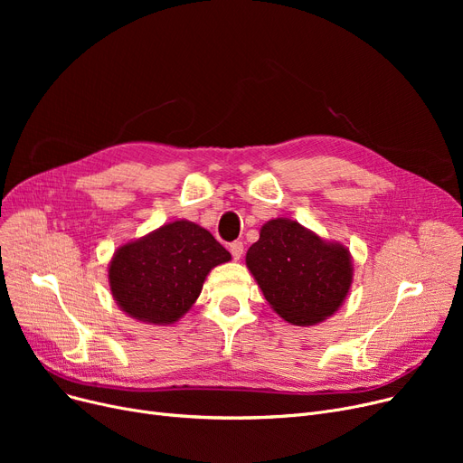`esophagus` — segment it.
<instances>
[{
  "instance_id": "34e87169",
  "label": "esophagus",
  "mask_w": 463,
  "mask_h": 463,
  "mask_svg": "<svg viewBox=\"0 0 463 463\" xmlns=\"http://www.w3.org/2000/svg\"><path fill=\"white\" fill-rule=\"evenodd\" d=\"M229 250H231V255H232V259H234V260H238L241 255H244V244H241L240 240H236V241H231Z\"/></svg>"
}]
</instances>
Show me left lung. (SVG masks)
Listing matches in <instances>:
<instances>
[{"label": "left lung", "instance_id": "obj_1", "mask_svg": "<svg viewBox=\"0 0 463 463\" xmlns=\"http://www.w3.org/2000/svg\"><path fill=\"white\" fill-rule=\"evenodd\" d=\"M246 262L279 317L300 326L330 317L345 300L353 279L344 246L326 244L290 219L266 223Z\"/></svg>", "mask_w": 463, "mask_h": 463}]
</instances>
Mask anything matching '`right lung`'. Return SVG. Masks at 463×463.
<instances>
[{
	"mask_svg": "<svg viewBox=\"0 0 463 463\" xmlns=\"http://www.w3.org/2000/svg\"><path fill=\"white\" fill-rule=\"evenodd\" d=\"M227 260L231 253L206 229L175 222L119 248L109 279L116 302L131 317L170 325L199 298L213 266Z\"/></svg>",
	"mask_w": 463,
	"mask_h": 463,
	"instance_id": "add662e5",
	"label": "right lung"
}]
</instances>
